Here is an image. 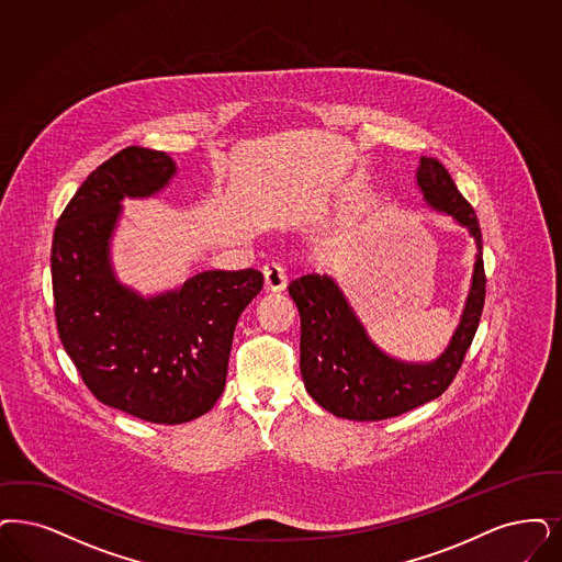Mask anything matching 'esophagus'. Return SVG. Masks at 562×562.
I'll return each instance as SVG.
<instances>
[{
	"label": "esophagus",
	"mask_w": 562,
	"mask_h": 562,
	"mask_svg": "<svg viewBox=\"0 0 562 562\" xmlns=\"http://www.w3.org/2000/svg\"><path fill=\"white\" fill-rule=\"evenodd\" d=\"M262 277H265V290L267 291H283L288 288V274L274 262L262 269Z\"/></svg>",
	"instance_id": "esophagus-1"
}]
</instances>
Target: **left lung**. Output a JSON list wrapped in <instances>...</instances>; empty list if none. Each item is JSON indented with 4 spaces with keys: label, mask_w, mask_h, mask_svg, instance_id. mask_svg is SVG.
Wrapping results in <instances>:
<instances>
[{
    "label": "left lung",
    "mask_w": 562,
    "mask_h": 562,
    "mask_svg": "<svg viewBox=\"0 0 562 562\" xmlns=\"http://www.w3.org/2000/svg\"><path fill=\"white\" fill-rule=\"evenodd\" d=\"M416 183L434 209L471 231L479 250L462 321L436 362L411 364L381 352L331 277L304 274L288 288L302 321L300 371L306 392L339 418L383 420L436 400L454 381L477 333L487 283L477 214L436 158H420Z\"/></svg>",
    "instance_id": "8db88e82"
}]
</instances>
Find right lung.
Here are the masks:
<instances>
[{"label": "right lung", "mask_w": 562, "mask_h": 562, "mask_svg": "<svg viewBox=\"0 0 562 562\" xmlns=\"http://www.w3.org/2000/svg\"><path fill=\"white\" fill-rule=\"evenodd\" d=\"M165 151L128 146L95 168L64 209L52 241L58 335L105 406L158 425L206 415L225 390L239 314L262 290V272L206 271L144 300L110 269L108 246L121 200L167 186Z\"/></svg>", "instance_id": "right-lung-1"}]
</instances>
